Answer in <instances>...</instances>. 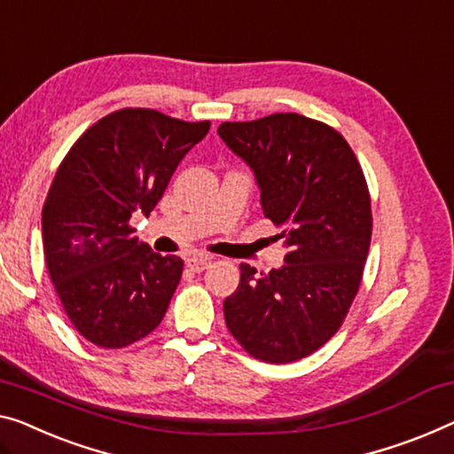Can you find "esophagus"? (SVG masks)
Here are the masks:
<instances>
[{
  "label": "esophagus",
  "instance_id": "1",
  "mask_svg": "<svg viewBox=\"0 0 454 454\" xmlns=\"http://www.w3.org/2000/svg\"><path fill=\"white\" fill-rule=\"evenodd\" d=\"M209 262H212V256H206V254H195L192 259H187V267L193 270V273H200V270H204L209 267Z\"/></svg>",
  "mask_w": 454,
  "mask_h": 454
}]
</instances>
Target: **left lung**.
<instances>
[{"label":"left lung","instance_id":"1","mask_svg":"<svg viewBox=\"0 0 454 454\" xmlns=\"http://www.w3.org/2000/svg\"><path fill=\"white\" fill-rule=\"evenodd\" d=\"M218 134L253 168L289 248L269 273L242 262L226 326L259 361H300L338 333L361 286L373 230L363 168L340 132L300 114L224 121Z\"/></svg>","mask_w":454,"mask_h":454}]
</instances>
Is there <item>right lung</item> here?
Here are the masks:
<instances>
[{
    "label": "right lung",
    "instance_id": "1",
    "mask_svg": "<svg viewBox=\"0 0 454 454\" xmlns=\"http://www.w3.org/2000/svg\"><path fill=\"white\" fill-rule=\"evenodd\" d=\"M209 121L146 107L107 114L60 162L43 207L44 261L65 314L101 348H121L159 326L184 261L138 242L134 212L148 215Z\"/></svg>",
    "mask_w": 454,
    "mask_h": 454
}]
</instances>
